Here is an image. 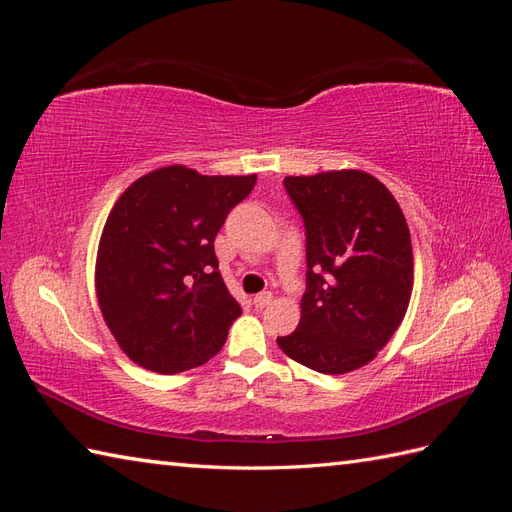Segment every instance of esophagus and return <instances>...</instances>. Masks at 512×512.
I'll return each instance as SVG.
<instances>
[{"instance_id": "1", "label": "esophagus", "mask_w": 512, "mask_h": 512, "mask_svg": "<svg viewBox=\"0 0 512 512\" xmlns=\"http://www.w3.org/2000/svg\"><path fill=\"white\" fill-rule=\"evenodd\" d=\"M271 301H273V294L271 292H260V294H256V297H254V307L262 309V307H267Z\"/></svg>"}]
</instances>
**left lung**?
Listing matches in <instances>:
<instances>
[{
    "instance_id": "1",
    "label": "left lung",
    "mask_w": 512,
    "mask_h": 512,
    "mask_svg": "<svg viewBox=\"0 0 512 512\" xmlns=\"http://www.w3.org/2000/svg\"><path fill=\"white\" fill-rule=\"evenodd\" d=\"M305 226L301 322L280 348L320 374L369 363L406 316L412 294L410 230L397 200L363 170L286 177Z\"/></svg>"
}]
</instances>
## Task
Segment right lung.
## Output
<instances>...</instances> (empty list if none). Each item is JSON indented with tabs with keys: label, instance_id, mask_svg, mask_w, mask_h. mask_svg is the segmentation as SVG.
I'll return each instance as SVG.
<instances>
[{
	"label": "right lung",
	"instance_id": "right-lung-1",
	"mask_svg": "<svg viewBox=\"0 0 512 512\" xmlns=\"http://www.w3.org/2000/svg\"><path fill=\"white\" fill-rule=\"evenodd\" d=\"M254 185L256 175L164 166L119 196L102 230L96 290L108 329L134 363L179 374L222 350L241 305L222 280L213 241Z\"/></svg>",
	"mask_w": 512,
	"mask_h": 512
}]
</instances>
